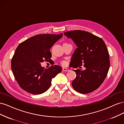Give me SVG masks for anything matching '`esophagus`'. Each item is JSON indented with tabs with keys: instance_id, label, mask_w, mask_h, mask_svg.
I'll list each match as a JSON object with an SVG mask.
<instances>
[{
	"instance_id": "esophagus-1",
	"label": "esophagus",
	"mask_w": 124,
	"mask_h": 124,
	"mask_svg": "<svg viewBox=\"0 0 124 124\" xmlns=\"http://www.w3.org/2000/svg\"><path fill=\"white\" fill-rule=\"evenodd\" d=\"M62 70L63 71H66V72H67V71H69V70L67 68H66V67H63V68H62Z\"/></svg>"
}]
</instances>
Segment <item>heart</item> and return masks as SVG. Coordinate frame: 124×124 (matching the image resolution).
Segmentation results:
<instances>
[{
    "mask_svg": "<svg viewBox=\"0 0 124 124\" xmlns=\"http://www.w3.org/2000/svg\"><path fill=\"white\" fill-rule=\"evenodd\" d=\"M62 65H65L66 64V62H65V61H63V62H62Z\"/></svg>",
    "mask_w": 124,
    "mask_h": 124,
    "instance_id": "1",
    "label": "heart"
}]
</instances>
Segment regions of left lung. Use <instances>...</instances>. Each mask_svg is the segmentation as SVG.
Listing matches in <instances>:
<instances>
[{"label": "left lung", "instance_id": "8db88e82", "mask_svg": "<svg viewBox=\"0 0 124 124\" xmlns=\"http://www.w3.org/2000/svg\"><path fill=\"white\" fill-rule=\"evenodd\" d=\"M64 35L78 47L72 56L70 67L77 68L84 64L85 68L84 70H73L77 77L72 82L73 88L81 93L94 91L103 83L110 68L106 44L102 39L87 31L76 30Z\"/></svg>", "mask_w": 124, "mask_h": 124}]
</instances>
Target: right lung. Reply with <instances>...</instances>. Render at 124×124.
Masks as SVG:
<instances>
[{"label":"right lung","instance_id":"add662e5","mask_svg":"<svg viewBox=\"0 0 124 124\" xmlns=\"http://www.w3.org/2000/svg\"><path fill=\"white\" fill-rule=\"evenodd\" d=\"M62 37V33L37 35L18 45L11 60V69L24 91L34 95L44 93L50 88L52 78L61 72V66L45 69L40 63L52 57L50 48Z\"/></svg>","mask_w":124,"mask_h":124}]
</instances>
